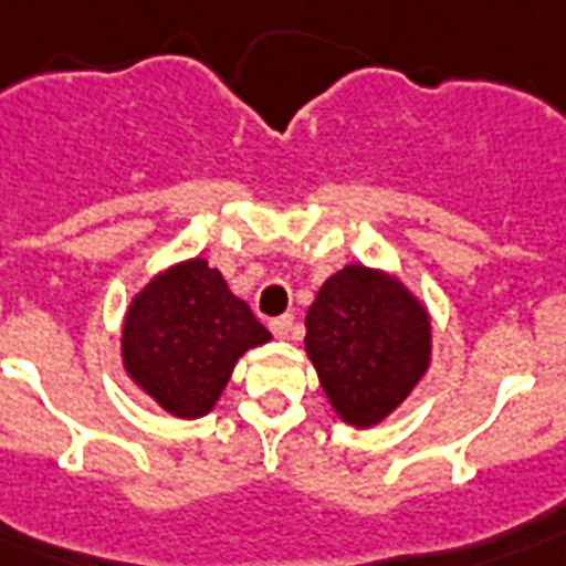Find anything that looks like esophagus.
<instances>
[{"mask_svg":"<svg viewBox=\"0 0 566 566\" xmlns=\"http://www.w3.org/2000/svg\"><path fill=\"white\" fill-rule=\"evenodd\" d=\"M269 327L274 336H280V339H295L297 336L295 315H277V318H271Z\"/></svg>","mask_w":566,"mask_h":566,"instance_id":"1","label":"esophagus"}]
</instances>
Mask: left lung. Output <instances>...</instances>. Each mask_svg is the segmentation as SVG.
Listing matches in <instances>:
<instances>
[{
  "label": "left lung",
  "mask_w": 566,
  "mask_h": 566,
  "mask_svg": "<svg viewBox=\"0 0 566 566\" xmlns=\"http://www.w3.org/2000/svg\"><path fill=\"white\" fill-rule=\"evenodd\" d=\"M306 354L345 422H380L428 369L431 324L398 280L366 265L336 271L306 313Z\"/></svg>",
  "instance_id": "obj_1"
}]
</instances>
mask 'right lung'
<instances>
[{"instance_id":"1","label":"right lung","mask_w":566,"mask_h":566,"mask_svg":"<svg viewBox=\"0 0 566 566\" xmlns=\"http://www.w3.org/2000/svg\"><path fill=\"white\" fill-rule=\"evenodd\" d=\"M271 333L227 289L221 271L188 260L135 297L124 327V363L135 384L168 413H209L235 360Z\"/></svg>"}]
</instances>
